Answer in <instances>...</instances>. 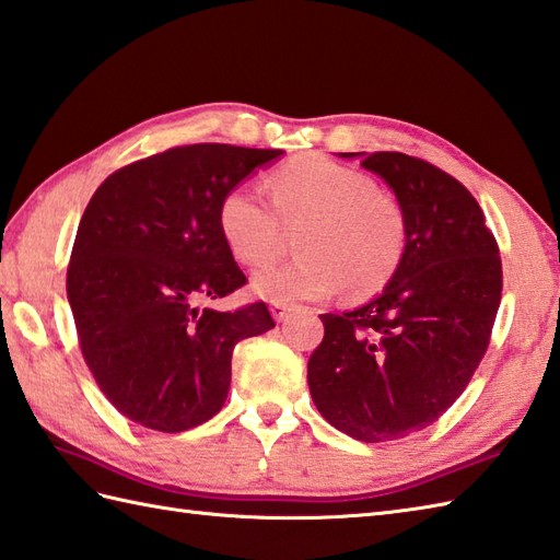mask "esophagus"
<instances>
[{
  "label": "esophagus",
  "instance_id": "obj_1",
  "mask_svg": "<svg viewBox=\"0 0 560 560\" xmlns=\"http://www.w3.org/2000/svg\"><path fill=\"white\" fill-rule=\"evenodd\" d=\"M270 314L276 320H284L290 314V306L288 304H270Z\"/></svg>",
  "mask_w": 560,
  "mask_h": 560
}]
</instances>
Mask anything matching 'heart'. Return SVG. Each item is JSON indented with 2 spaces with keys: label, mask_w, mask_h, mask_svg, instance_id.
Listing matches in <instances>:
<instances>
[{
  "label": "heart",
  "mask_w": 560,
  "mask_h": 560,
  "mask_svg": "<svg viewBox=\"0 0 560 560\" xmlns=\"http://www.w3.org/2000/svg\"><path fill=\"white\" fill-rule=\"evenodd\" d=\"M268 191L272 208L252 184L232 186L218 203L220 237L248 268L276 258L284 230L300 228V256L256 272L258 296L272 304L314 302L345 288L362 300L393 280L407 248V215L364 172L302 155L272 172Z\"/></svg>",
  "instance_id": "obj_1"
}]
</instances>
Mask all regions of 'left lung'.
<instances>
[{
    "label": "left lung",
    "mask_w": 560,
    "mask_h": 560,
    "mask_svg": "<svg viewBox=\"0 0 560 560\" xmlns=\"http://www.w3.org/2000/svg\"><path fill=\"white\" fill-rule=\"evenodd\" d=\"M362 167L405 210V258L376 300L320 316L306 378L328 424L383 443L433 424L463 395L491 340L503 270L477 198L448 172L395 151Z\"/></svg>",
    "instance_id": "left-lung-1"
}]
</instances>
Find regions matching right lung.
<instances>
[{"mask_svg":"<svg viewBox=\"0 0 560 560\" xmlns=\"http://www.w3.org/2000/svg\"><path fill=\"white\" fill-rule=\"evenodd\" d=\"M280 155L177 145L112 172L85 206L67 296L95 383L136 424L179 433L215 417L234 345L276 328L264 302L237 312L196 304L246 284L218 232V203Z\"/></svg>","mask_w":560,"mask_h":560,"instance_id":"1","label":"right lung"}]
</instances>
